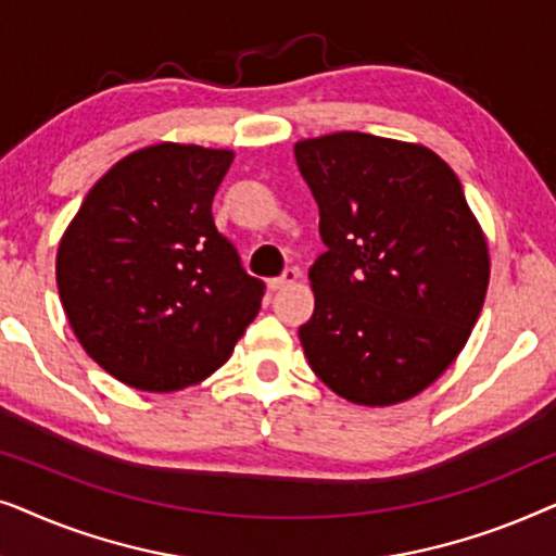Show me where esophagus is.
I'll return each mask as SVG.
<instances>
[{"mask_svg": "<svg viewBox=\"0 0 556 556\" xmlns=\"http://www.w3.org/2000/svg\"><path fill=\"white\" fill-rule=\"evenodd\" d=\"M299 278H301V270H299V268H286V270H283V276L273 278L268 286L273 288V291H283V288L293 286L295 280H299Z\"/></svg>", "mask_w": 556, "mask_h": 556, "instance_id": "obj_1", "label": "esophagus"}]
</instances>
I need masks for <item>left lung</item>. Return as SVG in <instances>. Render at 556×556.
Returning a JSON list of instances; mask_svg holds the SVG:
<instances>
[{"instance_id": "8db88e82", "label": "left lung", "mask_w": 556, "mask_h": 556, "mask_svg": "<svg viewBox=\"0 0 556 556\" xmlns=\"http://www.w3.org/2000/svg\"><path fill=\"white\" fill-rule=\"evenodd\" d=\"M293 151L326 245L308 270L303 354L354 405L415 397L466 346L489 291V245L460 179L420 143L359 131Z\"/></svg>"}]
</instances>
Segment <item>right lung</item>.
<instances>
[{
  "label": "right lung",
  "mask_w": 556,
  "mask_h": 556,
  "mask_svg": "<svg viewBox=\"0 0 556 556\" xmlns=\"http://www.w3.org/2000/svg\"><path fill=\"white\" fill-rule=\"evenodd\" d=\"M232 151L154 143L113 164L58 248L65 316L93 362L128 387L174 392L230 359L265 283L217 232L212 200Z\"/></svg>",
  "instance_id": "right-lung-1"
}]
</instances>
